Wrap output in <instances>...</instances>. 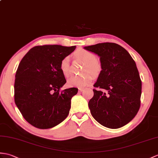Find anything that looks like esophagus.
<instances>
[{
	"mask_svg": "<svg viewBox=\"0 0 158 158\" xmlns=\"http://www.w3.org/2000/svg\"><path fill=\"white\" fill-rule=\"evenodd\" d=\"M83 89H82V88H79V92H82V91H83Z\"/></svg>",
	"mask_w": 158,
	"mask_h": 158,
	"instance_id": "34e87169",
	"label": "esophagus"
}]
</instances>
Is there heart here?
I'll return each mask as SVG.
<instances>
[{
  "label": "heart",
  "mask_w": 158,
  "mask_h": 158,
  "mask_svg": "<svg viewBox=\"0 0 158 158\" xmlns=\"http://www.w3.org/2000/svg\"><path fill=\"white\" fill-rule=\"evenodd\" d=\"M76 57L84 62L82 73H89L94 77H97L101 71V64L96 60V54L89 51L79 49L75 53ZM70 59L65 56L60 62V69L64 76H69L71 73ZM89 73H84L81 75H73L67 79V85L69 87H84L92 82L93 77Z\"/></svg>",
  "instance_id": "obj_1"
}]
</instances>
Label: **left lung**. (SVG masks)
<instances>
[{"label":"left lung","mask_w":158,"mask_h":158,"mask_svg":"<svg viewBox=\"0 0 158 158\" xmlns=\"http://www.w3.org/2000/svg\"><path fill=\"white\" fill-rule=\"evenodd\" d=\"M100 57L102 69L89 102L91 115L110 129L129 123L141 105V80L136 63L123 47L104 42L84 47ZM102 89L105 91L104 93Z\"/></svg>","instance_id":"left-lung-1"}]
</instances>
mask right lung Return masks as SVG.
Here are the masks:
<instances>
[{"instance_id":"1","label":"right lung","mask_w":158,"mask_h":158,"mask_svg":"<svg viewBox=\"0 0 158 158\" xmlns=\"http://www.w3.org/2000/svg\"><path fill=\"white\" fill-rule=\"evenodd\" d=\"M76 46L44 45L32 48L22 58L15 80V102L27 122L47 129L62 123L71 108L78 89L60 91L67 82L60 62Z\"/></svg>"}]
</instances>
